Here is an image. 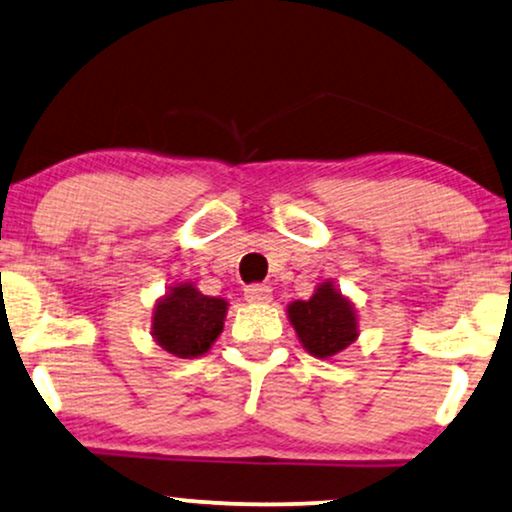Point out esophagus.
Returning <instances> with one entry per match:
<instances>
[{
	"mask_svg": "<svg viewBox=\"0 0 512 512\" xmlns=\"http://www.w3.org/2000/svg\"><path fill=\"white\" fill-rule=\"evenodd\" d=\"M271 288L264 286V283H255V286H248L245 288V300L252 302V304H267L271 302Z\"/></svg>",
	"mask_w": 512,
	"mask_h": 512,
	"instance_id": "obj_1",
	"label": "esophagus"
}]
</instances>
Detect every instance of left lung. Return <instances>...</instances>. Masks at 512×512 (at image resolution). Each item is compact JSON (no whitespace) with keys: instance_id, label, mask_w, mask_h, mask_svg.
Instances as JSON below:
<instances>
[{"instance_id":"left-lung-1","label":"left lung","mask_w":512,"mask_h":512,"mask_svg":"<svg viewBox=\"0 0 512 512\" xmlns=\"http://www.w3.org/2000/svg\"><path fill=\"white\" fill-rule=\"evenodd\" d=\"M288 319L302 347L316 359L338 357L359 338L357 309L333 281L319 283L309 300L290 302Z\"/></svg>"}]
</instances>
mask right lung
I'll use <instances>...</instances> for the list:
<instances>
[{
    "mask_svg": "<svg viewBox=\"0 0 512 512\" xmlns=\"http://www.w3.org/2000/svg\"><path fill=\"white\" fill-rule=\"evenodd\" d=\"M229 302L203 295L193 283H174L155 302L151 335L177 359L203 357L224 328Z\"/></svg>",
    "mask_w": 512,
    "mask_h": 512,
    "instance_id": "1",
    "label": "right lung"
}]
</instances>
